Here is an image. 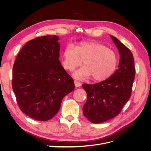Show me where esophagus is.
<instances>
[{"label":"esophagus","mask_w":151,"mask_h":151,"mask_svg":"<svg viewBox=\"0 0 151 151\" xmlns=\"http://www.w3.org/2000/svg\"><path fill=\"white\" fill-rule=\"evenodd\" d=\"M74 84H75V86L76 87V88H79V87H80L81 86V83H79V82H78V81H74Z\"/></svg>","instance_id":"esophagus-1"}]
</instances>
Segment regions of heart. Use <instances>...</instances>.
<instances>
[{"mask_svg":"<svg viewBox=\"0 0 151 151\" xmlns=\"http://www.w3.org/2000/svg\"><path fill=\"white\" fill-rule=\"evenodd\" d=\"M84 66L73 73L77 79L93 76L97 81L107 79L115 71L118 63L117 54L105 45L95 42H83L75 47L68 45L62 53V65L68 70L80 66L83 61Z\"/></svg>","mask_w":151,"mask_h":151,"instance_id":"heart-1","label":"heart"}]
</instances>
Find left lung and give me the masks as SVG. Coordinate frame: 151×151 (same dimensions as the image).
I'll list each match as a JSON object with an SVG mask.
<instances>
[{
    "label": "left lung",
    "instance_id": "obj_1",
    "mask_svg": "<svg viewBox=\"0 0 151 151\" xmlns=\"http://www.w3.org/2000/svg\"><path fill=\"white\" fill-rule=\"evenodd\" d=\"M120 53L118 69L108 79L97 84H84L87 101L83 108L84 116L93 123L112 119L122 111L130 97L135 78L134 59L130 50L110 35Z\"/></svg>",
    "mask_w": 151,
    "mask_h": 151
}]
</instances>
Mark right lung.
<instances>
[{
    "instance_id": "right-lung-1",
    "label": "right lung",
    "mask_w": 151,
    "mask_h": 151,
    "mask_svg": "<svg viewBox=\"0 0 151 151\" xmlns=\"http://www.w3.org/2000/svg\"><path fill=\"white\" fill-rule=\"evenodd\" d=\"M60 40L56 35L27 42L17 55L12 70V89L21 110L36 120L56 115L65 96L74 91V81L58 60Z\"/></svg>"
}]
</instances>
